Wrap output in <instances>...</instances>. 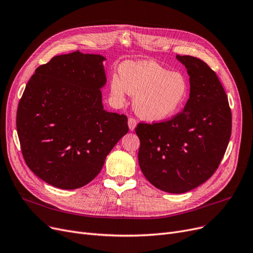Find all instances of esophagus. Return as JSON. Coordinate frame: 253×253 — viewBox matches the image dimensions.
Returning <instances> with one entry per match:
<instances>
[{"label": "esophagus", "mask_w": 253, "mask_h": 253, "mask_svg": "<svg viewBox=\"0 0 253 253\" xmlns=\"http://www.w3.org/2000/svg\"><path fill=\"white\" fill-rule=\"evenodd\" d=\"M127 124H128V128L130 130H134L136 126H137V121L133 117H130V118H128V123Z\"/></svg>", "instance_id": "obj_1"}]
</instances>
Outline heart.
<instances>
[{"instance_id": "heart-1", "label": "heart", "mask_w": 253, "mask_h": 253, "mask_svg": "<svg viewBox=\"0 0 253 253\" xmlns=\"http://www.w3.org/2000/svg\"><path fill=\"white\" fill-rule=\"evenodd\" d=\"M119 70L121 76L111 79V94L118 104L126 102L127 93L135 96V112L147 123H161L174 116L189 95L187 78L157 62H126Z\"/></svg>"}]
</instances>
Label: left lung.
<instances>
[{"label":"left lung","mask_w":253,"mask_h":253,"mask_svg":"<svg viewBox=\"0 0 253 253\" xmlns=\"http://www.w3.org/2000/svg\"><path fill=\"white\" fill-rule=\"evenodd\" d=\"M190 77V95L181 113L164 123L139 124L138 161L151 185L186 193L218 168L231 135V112L220 81L203 60L179 56Z\"/></svg>","instance_id":"1"}]
</instances>
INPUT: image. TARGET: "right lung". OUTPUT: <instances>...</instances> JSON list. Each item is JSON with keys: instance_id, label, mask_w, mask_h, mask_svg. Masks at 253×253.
<instances>
[{"instance_id": "1", "label": "right lung", "mask_w": 253, "mask_h": 253, "mask_svg": "<svg viewBox=\"0 0 253 253\" xmlns=\"http://www.w3.org/2000/svg\"><path fill=\"white\" fill-rule=\"evenodd\" d=\"M100 55L52 58L29 80L16 113L26 164L45 183L73 190L90 183L127 132L126 115L104 110Z\"/></svg>"}]
</instances>
